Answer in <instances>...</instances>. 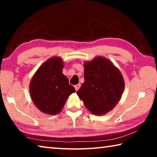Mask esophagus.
I'll list each match as a JSON object with an SVG mask.
<instances>
[{"label": "esophagus", "mask_w": 157, "mask_h": 157, "mask_svg": "<svg viewBox=\"0 0 157 157\" xmlns=\"http://www.w3.org/2000/svg\"><path fill=\"white\" fill-rule=\"evenodd\" d=\"M80 86H81V84H78L75 85V89L76 91H78L79 89L80 88Z\"/></svg>", "instance_id": "34e87169"}]
</instances>
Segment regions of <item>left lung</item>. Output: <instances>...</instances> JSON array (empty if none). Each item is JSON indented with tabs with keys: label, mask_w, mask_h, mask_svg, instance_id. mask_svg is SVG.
<instances>
[{
	"label": "left lung",
	"mask_w": 157,
	"mask_h": 157,
	"mask_svg": "<svg viewBox=\"0 0 157 157\" xmlns=\"http://www.w3.org/2000/svg\"><path fill=\"white\" fill-rule=\"evenodd\" d=\"M84 82L77 94L90 112L104 115L120 101L124 88L123 75L105 57L98 56L84 63Z\"/></svg>",
	"instance_id": "8db88e82"
}]
</instances>
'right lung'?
I'll return each instance as SVG.
<instances>
[{
    "instance_id": "right-lung-1",
    "label": "right lung",
    "mask_w": 157,
    "mask_h": 157,
    "mask_svg": "<svg viewBox=\"0 0 157 157\" xmlns=\"http://www.w3.org/2000/svg\"><path fill=\"white\" fill-rule=\"evenodd\" d=\"M63 68L62 58L51 57L37 69L31 79L29 89L32 100L44 113H60L69 95L75 92L62 73Z\"/></svg>"
}]
</instances>
